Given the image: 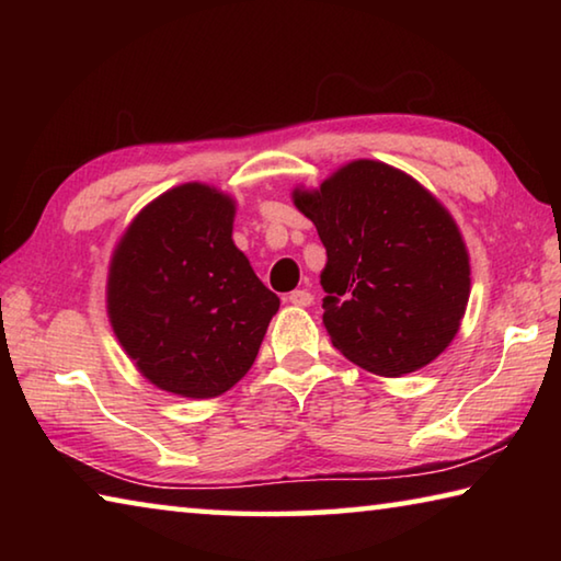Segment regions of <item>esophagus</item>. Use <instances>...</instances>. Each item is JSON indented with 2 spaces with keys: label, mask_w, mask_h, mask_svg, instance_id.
<instances>
[{
  "label": "esophagus",
  "mask_w": 561,
  "mask_h": 561,
  "mask_svg": "<svg viewBox=\"0 0 561 561\" xmlns=\"http://www.w3.org/2000/svg\"><path fill=\"white\" fill-rule=\"evenodd\" d=\"M287 301L294 304V307H309V304L314 301V294L307 291V289H294L287 297Z\"/></svg>",
  "instance_id": "obj_1"
}]
</instances>
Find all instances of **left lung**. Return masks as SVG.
Wrapping results in <instances>:
<instances>
[{"label": "left lung", "instance_id": "obj_1", "mask_svg": "<svg viewBox=\"0 0 561 561\" xmlns=\"http://www.w3.org/2000/svg\"><path fill=\"white\" fill-rule=\"evenodd\" d=\"M291 201L327 247L321 319L341 354L396 378L450 346L470 299V254L431 190L358 158L319 187H294Z\"/></svg>", "mask_w": 561, "mask_h": 561}]
</instances>
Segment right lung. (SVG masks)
I'll return each instance as SVG.
<instances>
[{"label": "right lung", "instance_id": "obj_1", "mask_svg": "<svg viewBox=\"0 0 561 561\" xmlns=\"http://www.w3.org/2000/svg\"><path fill=\"white\" fill-rule=\"evenodd\" d=\"M234 197L207 183L165 190L133 217L108 262L113 334L146 381L217 398L250 371L279 297L232 240Z\"/></svg>", "mask_w": 561, "mask_h": 561}]
</instances>
